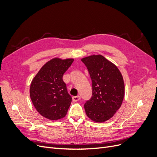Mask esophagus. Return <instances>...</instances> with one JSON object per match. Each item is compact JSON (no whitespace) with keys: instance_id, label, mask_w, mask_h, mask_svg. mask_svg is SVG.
I'll return each mask as SVG.
<instances>
[{"instance_id":"obj_1","label":"esophagus","mask_w":157,"mask_h":157,"mask_svg":"<svg viewBox=\"0 0 157 157\" xmlns=\"http://www.w3.org/2000/svg\"><path fill=\"white\" fill-rule=\"evenodd\" d=\"M80 99V96H75V97H73V100L74 102H77L78 101V100Z\"/></svg>"}]
</instances>
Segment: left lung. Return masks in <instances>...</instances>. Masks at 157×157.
I'll return each instance as SVG.
<instances>
[{"label":"left lung","instance_id":"obj_1","mask_svg":"<svg viewBox=\"0 0 157 157\" xmlns=\"http://www.w3.org/2000/svg\"><path fill=\"white\" fill-rule=\"evenodd\" d=\"M92 81V97L84 104L87 116L96 122L113 117L121 108L124 97V82L118 67L101 55L81 59Z\"/></svg>","mask_w":157,"mask_h":157}]
</instances>
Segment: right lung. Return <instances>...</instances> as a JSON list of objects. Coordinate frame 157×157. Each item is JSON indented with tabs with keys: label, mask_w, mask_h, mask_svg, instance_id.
Wrapping results in <instances>:
<instances>
[{
	"label": "right lung",
	"mask_w": 157,
	"mask_h": 157,
	"mask_svg": "<svg viewBox=\"0 0 157 157\" xmlns=\"http://www.w3.org/2000/svg\"><path fill=\"white\" fill-rule=\"evenodd\" d=\"M73 60L59 58L50 60L41 67L31 83L29 94L34 107L49 120L64 118L70 108L72 98L62 77Z\"/></svg>",
	"instance_id": "add662e5"
}]
</instances>
